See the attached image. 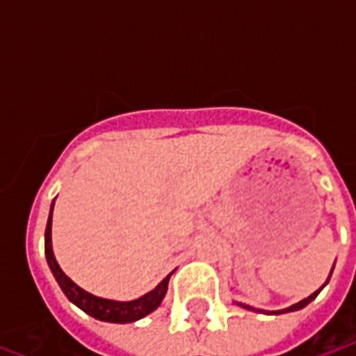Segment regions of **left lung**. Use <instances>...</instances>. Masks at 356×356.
Listing matches in <instances>:
<instances>
[{
	"instance_id": "8db88e82",
	"label": "left lung",
	"mask_w": 356,
	"mask_h": 356,
	"mask_svg": "<svg viewBox=\"0 0 356 356\" xmlns=\"http://www.w3.org/2000/svg\"><path fill=\"white\" fill-rule=\"evenodd\" d=\"M330 276H332V273H330ZM328 280H330V278H328ZM328 280H326V282H328ZM321 290H322V288H321ZM321 290H316V291H314V293H311L309 298L301 299V301H299V303H296V305L288 307V309H282V311H273V313H275V314H282V313H291V311H299V309H303V307H305V305H309V303H311V301H313V299L316 298V296H318V291H321ZM238 305L244 307V309H252V311H254V307L242 305V303H238ZM257 311H259V309H257ZM259 313H261V311H259Z\"/></svg>"
}]
</instances>
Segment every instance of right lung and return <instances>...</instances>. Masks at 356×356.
Masks as SVG:
<instances>
[{"instance_id":"right-lung-1","label":"right lung","mask_w":356,"mask_h":356,"mask_svg":"<svg viewBox=\"0 0 356 356\" xmlns=\"http://www.w3.org/2000/svg\"><path fill=\"white\" fill-rule=\"evenodd\" d=\"M53 206L55 200L51 204L49 219H47V227H45V257L49 263V268L55 280L60 286V290L65 291V296L74 305L80 307L83 313H88L89 316H93L97 321L102 322H116V324H127V322H135L150 314L154 309L160 307L162 299L165 298V291H168V282H170V276L168 275L163 278L162 282L156 286L154 290H150L145 296H140L139 299H133V301H114V299H104L97 298L89 291L81 290L80 286L72 282L68 276L63 273V268L58 267L55 254H53V246H51V221H53Z\"/></svg>"}]
</instances>
